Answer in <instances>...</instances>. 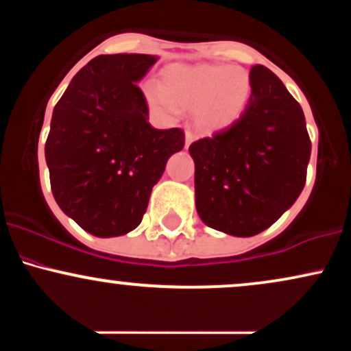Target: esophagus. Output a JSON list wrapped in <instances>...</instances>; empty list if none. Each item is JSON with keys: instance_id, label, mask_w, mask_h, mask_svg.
Listing matches in <instances>:
<instances>
[{"instance_id": "34e87169", "label": "esophagus", "mask_w": 351, "mask_h": 351, "mask_svg": "<svg viewBox=\"0 0 351 351\" xmlns=\"http://www.w3.org/2000/svg\"><path fill=\"white\" fill-rule=\"evenodd\" d=\"M193 140H195V134H193L191 130L184 132V145H186V147H189V143H191Z\"/></svg>"}]
</instances>
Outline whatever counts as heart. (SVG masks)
<instances>
[{"label":"heart","instance_id":"obj_1","mask_svg":"<svg viewBox=\"0 0 351 351\" xmlns=\"http://www.w3.org/2000/svg\"><path fill=\"white\" fill-rule=\"evenodd\" d=\"M252 84L247 71L236 66L170 67L163 86L147 82L145 100L163 115H175L178 106L195 108V120L206 130H223L244 114Z\"/></svg>","mask_w":351,"mask_h":351}]
</instances>
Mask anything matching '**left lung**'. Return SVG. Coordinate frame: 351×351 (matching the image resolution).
<instances>
[{
	"mask_svg": "<svg viewBox=\"0 0 351 351\" xmlns=\"http://www.w3.org/2000/svg\"><path fill=\"white\" fill-rule=\"evenodd\" d=\"M249 77L239 120L189 145L201 221L237 237L259 234L295 203L312 152L304 112L282 80L261 64Z\"/></svg>",
	"mask_w": 351,
	"mask_h": 351,
	"instance_id": "obj_1",
	"label": "left lung"
}]
</instances>
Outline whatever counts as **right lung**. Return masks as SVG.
Returning a JSON list of instances; mask_svg holds the SVG:
<instances>
[{"label":"right lung","mask_w":351,"mask_h":351,"mask_svg":"<svg viewBox=\"0 0 351 351\" xmlns=\"http://www.w3.org/2000/svg\"><path fill=\"white\" fill-rule=\"evenodd\" d=\"M148 54L88 60L56 104L46 140L51 189L59 208L97 237L142 223L168 158L184 147L181 128L156 130L136 86L156 62Z\"/></svg>","instance_id":"add662e5"}]
</instances>
